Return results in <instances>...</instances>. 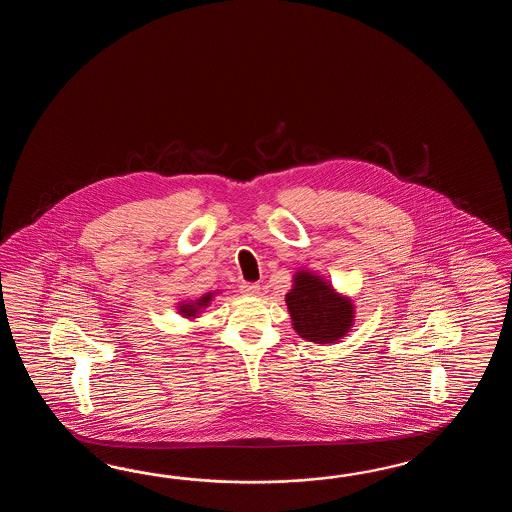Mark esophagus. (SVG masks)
Wrapping results in <instances>:
<instances>
[{"label":"esophagus","mask_w":512,"mask_h":512,"mask_svg":"<svg viewBox=\"0 0 512 512\" xmlns=\"http://www.w3.org/2000/svg\"><path fill=\"white\" fill-rule=\"evenodd\" d=\"M241 293L245 296H258L261 293V287L258 283H243L240 287Z\"/></svg>","instance_id":"34e87169"}]
</instances>
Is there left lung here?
<instances>
[{
	"mask_svg": "<svg viewBox=\"0 0 512 512\" xmlns=\"http://www.w3.org/2000/svg\"><path fill=\"white\" fill-rule=\"evenodd\" d=\"M285 305L294 331L307 342L337 344L355 326L351 296L340 293L324 274L305 267L294 272Z\"/></svg>",
	"mask_w": 512,
	"mask_h": 512,
	"instance_id": "obj_1",
	"label": "left lung"
}]
</instances>
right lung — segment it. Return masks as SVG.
<instances>
[{
    "label": "right lung",
    "mask_w": 512,
    "mask_h": 512,
    "mask_svg": "<svg viewBox=\"0 0 512 512\" xmlns=\"http://www.w3.org/2000/svg\"><path fill=\"white\" fill-rule=\"evenodd\" d=\"M221 291H210V293H205L203 296H199L196 300H181V302H177L175 304V309H177V313L186 318V320H190V322H194L197 320L199 316L205 313V309H207L208 305L212 304V300L218 296Z\"/></svg>",
    "instance_id": "obj_1"
}]
</instances>
